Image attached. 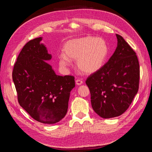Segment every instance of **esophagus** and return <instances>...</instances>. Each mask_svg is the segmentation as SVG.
Returning <instances> with one entry per match:
<instances>
[{
  "mask_svg": "<svg viewBox=\"0 0 152 152\" xmlns=\"http://www.w3.org/2000/svg\"><path fill=\"white\" fill-rule=\"evenodd\" d=\"M75 82H76V84L77 86H80V85L82 84V83H83V82H82V80L80 79H77Z\"/></svg>",
  "mask_w": 152,
  "mask_h": 152,
  "instance_id": "34e87169",
  "label": "esophagus"
}]
</instances>
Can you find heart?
Wrapping results in <instances>:
<instances>
[{"label": "heart", "instance_id": "1", "mask_svg": "<svg viewBox=\"0 0 152 152\" xmlns=\"http://www.w3.org/2000/svg\"><path fill=\"white\" fill-rule=\"evenodd\" d=\"M63 51L58 55V62L61 67H68L70 60L76 59L79 70L86 74H93L103 66L108 54V47L102 38L86 36L67 41Z\"/></svg>", "mask_w": 152, "mask_h": 152}]
</instances>
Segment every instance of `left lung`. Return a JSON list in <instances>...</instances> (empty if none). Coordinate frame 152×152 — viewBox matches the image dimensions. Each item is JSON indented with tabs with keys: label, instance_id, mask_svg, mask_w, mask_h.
Segmentation results:
<instances>
[{
	"label": "left lung",
	"instance_id": "1",
	"mask_svg": "<svg viewBox=\"0 0 152 152\" xmlns=\"http://www.w3.org/2000/svg\"><path fill=\"white\" fill-rule=\"evenodd\" d=\"M116 37L117 48L111 58L86 81L92 107L104 118L125 112L139 88L140 65L136 53L122 36Z\"/></svg>",
	"mask_w": 152,
	"mask_h": 152
}]
</instances>
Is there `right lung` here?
Masks as SVG:
<instances>
[{"instance_id":"1","label":"right lung","mask_w":152,"mask_h":152,"mask_svg":"<svg viewBox=\"0 0 152 152\" xmlns=\"http://www.w3.org/2000/svg\"><path fill=\"white\" fill-rule=\"evenodd\" d=\"M42 40L36 38L24 45L14 66L12 80L21 107L35 121L53 124L67 113L75 78L56 74L45 62L52 56Z\"/></svg>"}]
</instances>
